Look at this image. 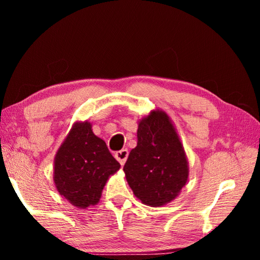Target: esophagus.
Masks as SVG:
<instances>
[{"instance_id":"obj_1","label":"esophagus","mask_w":260,"mask_h":260,"mask_svg":"<svg viewBox=\"0 0 260 260\" xmlns=\"http://www.w3.org/2000/svg\"><path fill=\"white\" fill-rule=\"evenodd\" d=\"M114 156H116L117 160L119 161L121 165H124L127 160V157H128V150H127V149H121V150L117 151Z\"/></svg>"}]
</instances>
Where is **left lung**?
<instances>
[{
  "instance_id": "8db88e82",
  "label": "left lung",
  "mask_w": 260,
  "mask_h": 260,
  "mask_svg": "<svg viewBox=\"0 0 260 260\" xmlns=\"http://www.w3.org/2000/svg\"><path fill=\"white\" fill-rule=\"evenodd\" d=\"M124 172L134 195L149 206L170 203L186 186V152L164 111L153 110L140 120L138 146L131 150Z\"/></svg>"
}]
</instances>
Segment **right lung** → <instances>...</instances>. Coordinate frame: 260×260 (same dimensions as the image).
I'll return each instance as SVG.
<instances>
[{"label":"right lung","mask_w":260,"mask_h":260,"mask_svg":"<svg viewBox=\"0 0 260 260\" xmlns=\"http://www.w3.org/2000/svg\"><path fill=\"white\" fill-rule=\"evenodd\" d=\"M120 169L88 121L76 122L56 153L54 181L61 196L77 208L100 202L110 175Z\"/></svg>","instance_id":"obj_1"}]
</instances>
